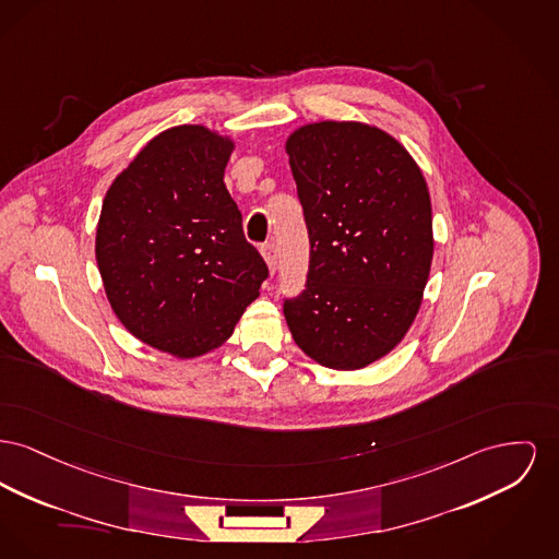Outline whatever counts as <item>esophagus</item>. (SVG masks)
<instances>
[{"label":"esophagus","mask_w":559,"mask_h":559,"mask_svg":"<svg viewBox=\"0 0 559 559\" xmlns=\"http://www.w3.org/2000/svg\"><path fill=\"white\" fill-rule=\"evenodd\" d=\"M262 255L265 263H267V267H270V272H274V270H276V262H278V249H276V245H274V242H265V245H262Z\"/></svg>","instance_id":"34e87169"}]
</instances>
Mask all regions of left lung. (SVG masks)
Wrapping results in <instances>:
<instances>
[{"label":"left lung","mask_w":559,"mask_h":559,"mask_svg":"<svg viewBox=\"0 0 559 559\" xmlns=\"http://www.w3.org/2000/svg\"><path fill=\"white\" fill-rule=\"evenodd\" d=\"M287 154L310 240L287 325L314 361L361 369L418 314L432 260L427 181L396 139L361 122L306 124Z\"/></svg>","instance_id":"8db88e82"}]
</instances>
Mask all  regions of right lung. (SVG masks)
<instances>
[{
	"mask_svg": "<svg viewBox=\"0 0 559 559\" xmlns=\"http://www.w3.org/2000/svg\"><path fill=\"white\" fill-rule=\"evenodd\" d=\"M231 147L204 127L160 132L100 209L95 251L116 317L179 359L222 346L267 278L224 183Z\"/></svg>",
	"mask_w": 559,
	"mask_h": 559,
	"instance_id": "obj_1",
	"label": "right lung"
}]
</instances>
